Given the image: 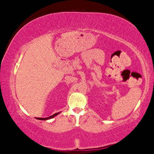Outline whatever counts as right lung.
Listing matches in <instances>:
<instances>
[{
  "label": "right lung",
  "instance_id": "right-lung-1",
  "mask_svg": "<svg viewBox=\"0 0 154 154\" xmlns=\"http://www.w3.org/2000/svg\"><path fill=\"white\" fill-rule=\"evenodd\" d=\"M60 112H58V113H54V115H52V116H49V117H47V118H36V119H38V120H49V119H51V118H54L55 116H57L58 114H59V113H60Z\"/></svg>",
  "mask_w": 154,
  "mask_h": 154
}]
</instances>
